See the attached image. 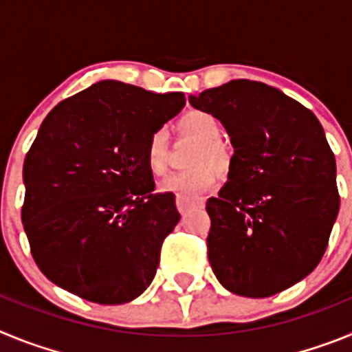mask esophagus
I'll use <instances>...</instances> for the list:
<instances>
[{
	"label": "esophagus",
	"mask_w": 352,
	"mask_h": 352,
	"mask_svg": "<svg viewBox=\"0 0 352 352\" xmlns=\"http://www.w3.org/2000/svg\"><path fill=\"white\" fill-rule=\"evenodd\" d=\"M204 204L203 199L199 197H185V195H176V206L179 213H185L190 208H201Z\"/></svg>",
	"instance_id": "obj_1"
}]
</instances>
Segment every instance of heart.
Listing matches in <instances>:
<instances>
[{
    "instance_id": "1",
    "label": "heart",
    "mask_w": 352,
    "mask_h": 352,
    "mask_svg": "<svg viewBox=\"0 0 352 352\" xmlns=\"http://www.w3.org/2000/svg\"><path fill=\"white\" fill-rule=\"evenodd\" d=\"M176 130L179 135L199 139V144L192 149L188 158V164L194 167L167 176L160 183V190L194 197L210 190L217 182V173H229L232 166V155L220 141L222 125L213 114L204 111H188L176 121ZM144 158L146 166L155 176L166 173L170 158L169 133L166 130L157 129L149 133L144 146Z\"/></svg>"
}]
</instances>
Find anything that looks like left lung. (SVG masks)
<instances>
[{
	"instance_id": "left-lung-1",
	"label": "left lung",
	"mask_w": 352,
	"mask_h": 352,
	"mask_svg": "<svg viewBox=\"0 0 352 352\" xmlns=\"http://www.w3.org/2000/svg\"><path fill=\"white\" fill-rule=\"evenodd\" d=\"M226 126L229 182L210 197L208 259L227 291L268 298L314 272L340 195L335 155L310 109L268 84L238 79L190 96Z\"/></svg>"
}]
</instances>
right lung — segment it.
<instances>
[{
	"label": "right lung",
	"mask_w": 352,
	"mask_h": 352,
	"mask_svg": "<svg viewBox=\"0 0 352 352\" xmlns=\"http://www.w3.org/2000/svg\"><path fill=\"white\" fill-rule=\"evenodd\" d=\"M183 105V93L100 80L43 120L24 160L21 217L52 284L100 305L129 303L151 284L179 213L174 194H151L144 146Z\"/></svg>",
	"instance_id": "right-lung-1"
}]
</instances>
